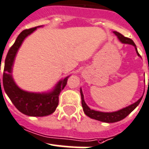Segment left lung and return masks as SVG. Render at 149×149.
Wrapping results in <instances>:
<instances>
[{
    "label": "left lung",
    "mask_w": 149,
    "mask_h": 149,
    "mask_svg": "<svg viewBox=\"0 0 149 149\" xmlns=\"http://www.w3.org/2000/svg\"><path fill=\"white\" fill-rule=\"evenodd\" d=\"M113 33H114L115 34H116V36L118 37V39L119 40V41H120L121 43H125V44H130V45L134 46V47H135V51H136V54H138L139 56H140L139 54V52H138L137 50V48H136V46H135V43H134L132 40L129 39L128 37H124L123 34H121L120 33L116 32V31H114ZM80 94L81 99H82V106H83V111H84L85 114L87 116H89V118H93V119H95V120L107 123H116V122H118V121H120L122 120V119H123V118H125L127 116H129V115L130 114V113H131L138 106H139V104L140 103L141 99L143 97V96H141L139 100H138L137 102H134L133 104H132L130 106H127L125 108H123L120 110H118L116 112H104L91 109L85 102L82 89H80Z\"/></svg>",
    "instance_id": "obj_1"
}]
</instances>
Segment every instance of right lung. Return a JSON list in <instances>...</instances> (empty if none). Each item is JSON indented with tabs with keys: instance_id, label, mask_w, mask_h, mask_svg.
<instances>
[{
	"instance_id": "obj_1",
	"label": "right lung",
	"mask_w": 149,
	"mask_h": 149,
	"mask_svg": "<svg viewBox=\"0 0 149 149\" xmlns=\"http://www.w3.org/2000/svg\"><path fill=\"white\" fill-rule=\"evenodd\" d=\"M39 26L24 30L17 37L14 45L10 48L4 63L3 74V86L4 91L15 107L23 114L29 116H46L52 114L59 103V95L67 83L70 76L56 83L51 91L47 93H31L23 90L14 82L12 70L14 60L23 41L27 36L37 30ZM1 84V79H0Z\"/></svg>"
}]
</instances>
